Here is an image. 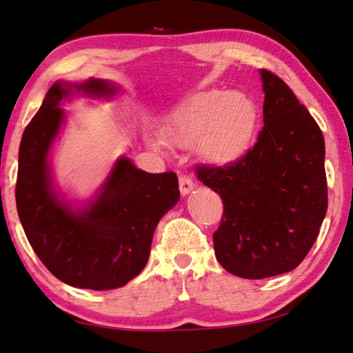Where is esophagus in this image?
Listing matches in <instances>:
<instances>
[{
    "label": "esophagus",
    "mask_w": 353,
    "mask_h": 353,
    "mask_svg": "<svg viewBox=\"0 0 353 353\" xmlns=\"http://www.w3.org/2000/svg\"><path fill=\"white\" fill-rule=\"evenodd\" d=\"M193 188H194V183H193V181H191L188 176H183L182 174L181 177H179V190H181L182 196L188 194Z\"/></svg>",
    "instance_id": "obj_1"
}]
</instances>
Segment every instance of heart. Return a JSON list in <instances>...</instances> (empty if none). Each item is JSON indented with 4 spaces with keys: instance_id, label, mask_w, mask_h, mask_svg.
Returning a JSON list of instances; mask_svg holds the SVG:
<instances>
[{
    "instance_id": "obj_1",
    "label": "heart",
    "mask_w": 353,
    "mask_h": 353,
    "mask_svg": "<svg viewBox=\"0 0 353 353\" xmlns=\"http://www.w3.org/2000/svg\"><path fill=\"white\" fill-rule=\"evenodd\" d=\"M259 123V108L250 95L213 89L179 106L165 120L166 139L177 146L199 145L205 160L228 165L245 154ZM152 146H159L152 142Z\"/></svg>"
}]
</instances>
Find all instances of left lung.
I'll return each instance as SVG.
<instances>
[{"label": "left lung", "mask_w": 353, "mask_h": 353, "mask_svg": "<svg viewBox=\"0 0 353 353\" xmlns=\"http://www.w3.org/2000/svg\"><path fill=\"white\" fill-rule=\"evenodd\" d=\"M261 79L265 95L258 142L232 163L196 168L199 181L223 202L213 234L216 258L245 279L296 268L327 211L321 130L284 80L267 69Z\"/></svg>", "instance_id": "8db88e82"}]
</instances>
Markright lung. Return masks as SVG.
<instances>
[{"label":"right lung","instance_id":"add662e5","mask_svg":"<svg viewBox=\"0 0 353 353\" xmlns=\"http://www.w3.org/2000/svg\"><path fill=\"white\" fill-rule=\"evenodd\" d=\"M80 91L111 97L117 88L99 79L80 85L57 81L50 86L23 132L17 210L29 243L55 278L72 287L111 290L143 270L157 223L181 193L172 171L150 174L121 157L86 208L74 211L57 197L48 154L65 120L60 101Z\"/></svg>","mask_w":353,"mask_h":353}]
</instances>
